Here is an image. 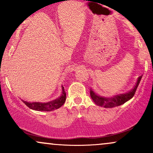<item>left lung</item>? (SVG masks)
<instances>
[{
  "instance_id": "8db88e82",
  "label": "left lung",
  "mask_w": 153,
  "mask_h": 153,
  "mask_svg": "<svg viewBox=\"0 0 153 153\" xmlns=\"http://www.w3.org/2000/svg\"><path fill=\"white\" fill-rule=\"evenodd\" d=\"M141 78L142 76L139 77L134 88L131 89V90L130 91H129V92L125 93V94H118L116 95V96H112V97L107 98L99 96V94H96V92H94V91L91 88V97L96 105L100 106H103L104 107V108H113V107L121 106L123 103H126L127 101H129V100H130L131 98L134 96L135 92H136L137 88L139 84H140V80H141Z\"/></svg>"
}]
</instances>
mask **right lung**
<instances>
[{"instance_id": "add662e5", "label": "right lung", "mask_w": 153, "mask_h": 153, "mask_svg": "<svg viewBox=\"0 0 153 153\" xmlns=\"http://www.w3.org/2000/svg\"><path fill=\"white\" fill-rule=\"evenodd\" d=\"M66 100V93L65 91L64 87L62 86V94L57 99L53 101H49L47 103L41 102H28V101H23L25 104L31 109L39 111H51L55 109H57L64 104Z\"/></svg>"}]
</instances>
